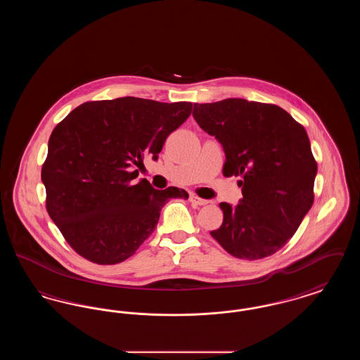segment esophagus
I'll return each instance as SVG.
<instances>
[{
  "mask_svg": "<svg viewBox=\"0 0 360 360\" xmlns=\"http://www.w3.org/2000/svg\"><path fill=\"white\" fill-rule=\"evenodd\" d=\"M190 202L191 204H194V205H206L209 201H206L204 198H200V197H197V195H190Z\"/></svg>",
  "mask_w": 360,
  "mask_h": 360,
  "instance_id": "1",
  "label": "esophagus"
}]
</instances>
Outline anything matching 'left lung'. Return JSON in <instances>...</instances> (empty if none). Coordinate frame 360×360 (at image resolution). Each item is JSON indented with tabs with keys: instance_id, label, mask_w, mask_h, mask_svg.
<instances>
[{
	"instance_id": "obj_1",
	"label": "left lung",
	"mask_w": 360,
	"mask_h": 360,
	"mask_svg": "<svg viewBox=\"0 0 360 360\" xmlns=\"http://www.w3.org/2000/svg\"><path fill=\"white\" fill-rule=\"evenodd\" d=\"M193 117L225 153L224 176H241L243 200L221 202L210 235L232 257H270L292 238L314 201L317 163L305 128L273 103L226 98L194 103Z\"/></svg>"
}]
</instances>
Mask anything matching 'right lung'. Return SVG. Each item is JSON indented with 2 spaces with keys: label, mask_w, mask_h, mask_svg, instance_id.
Returning a JSON list of instances; mask_svg holds the SVG:
<instances>
[{
  "label": "right lung",
  "mask_w": 360,
  "mask_h": 360,
  "mask_svg": "<svg viewBox=\"0 0 360 360\" xmlns=\"http://www.w3.org/2000/svg\"><path fill=\"white\" fill-rule=\"evenodd\" d=\"M191 109L122 97L82 103L55 127L41 167L46 206L77 254L97 264L124 262L154 232L170 198H188L184 188L132 181Z\"/></svg>",
  "instance_id": "right-lung-1"
}]
</instances>
